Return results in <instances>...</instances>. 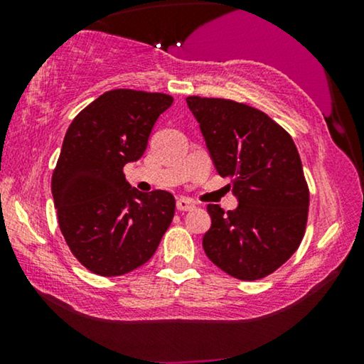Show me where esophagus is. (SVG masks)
I'll use <instances>...</instances> for the list:
<instances>
[{
    "mask_svg": "<svg viewBox=\"0 0 364 364\" xmlns=\"http://www.w3.org/2000/svg\"><path fill=\"white\" fill-rule=\"evenodd\" d=\"M193 208H196V203L191 202V200H188V198H186V197L178 198V200H177V210H181V212H191V210H193Z\"/></svg>",
    "mask_w": 364,
    "mask_h": 364,
    "instance_id": "1",
    "label": "esophagus"
}]
</instances>
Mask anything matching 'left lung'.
I'll return each instance as SVG.
<instances>
[{
  "label": "left lung",
  "mask_w": 364,
  "mask_h": 364,
  "mask_svg": "<svg viewBox=\"0 0 364 364\" xmlns=\"http://www.w3.org/2000/svg\"><path fill=\"white\" fill-rule=\"evenodd\" d=\"M208 154L230 181L235 210L207 205L212 225L202 245L213 265L238 280L280 268L305 233L310 193L301 159L285 129L255 107L230 99L187 97Z\"/></svg>",
  "instance_id": "left-lung-1"
}]
</instances>
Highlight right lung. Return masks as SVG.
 <instances>
[{
    "mask_svg": "<svg viewBox=\"0 0 364 364\" xmlns=\"http://www.w3.org/2000/svg\"><path fill=\"white\" fill-rule=\"evenodd\" d=\"M173 99L114 89L74 117L63 141L51 191L73 255L101 277H119L151 260L171 225V192H139L122 168L146 152L159 116Z\"/></svg>",
    "mask_w": 364,
    "mask_h": 364,
    "instance_id": "right-lung-1",
    "label": "right lung"
}]
</instances>
